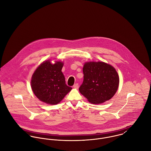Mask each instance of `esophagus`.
<instances>
[{"label": "esophagus", "mask_w": 151, "mask_h": 151, "mask_svg": "<svg viewBox=\"0 0 151 151\" xmlns=\"http://www.w3.org/2000/svg\"><path fill=\"white\" fill-rule=\"evenodd\" d=\"M73 87L74 88H76V89H77L78 88V84H75L74 86H73Z\"/></svg>", "instance_id": "1"}]
</instances>
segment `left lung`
<instances>
[{"mask_svg":"<svg viewBox=\"0 0 151 151\" xmlns=\"http://www.w3.org/2000/svg\"><path fill=\"white\" fill-rule=\"evenodd\" d=\"M84 80L80 93L94 104L103 103L116 92L119 77L115 68L104 62H88L83 67Z\"/></svg>","mask_w":151,"mask_h":151,"instance_id":"left-lung-1","label":"left lung"}]
</instances>
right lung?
Masks as SVG:
<instances>
[{"label":"right lung","instance_id":"right-lung-1","mask_svg":"<svg viewBox=\"0 0 151 151\" xmlns=\"http://www.w3.org/2000/svg\"><path fill=\"white\" fill-rule=\"evenodd\" d=\"M63 64L57 62H44L35 71L31 80V88L35 96L41 101L50 105L59 104L72 89L65 84L62 72Z\"/></svg>","mask_w":151,"mask_h":151}]
</instances>
